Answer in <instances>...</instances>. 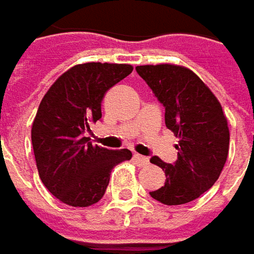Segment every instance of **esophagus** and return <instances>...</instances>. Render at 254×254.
<instances>
[{"label":"esophagus","mask_w":254,"mask_h":254,"mask_svg":"<svg viewBox=\"0 0 254 254\" xmlns=\"http://www.w3.org/2000/svg\"><path fill=\"white\" fill-rule=\"evenodd\" d=\"M133 158H135V160L138 162L139 166H148V165H149L148 158H145V156H142V155H138V153H135V155H133Z\"/></svg>","instance_id":"34e87169"}]
</instances>
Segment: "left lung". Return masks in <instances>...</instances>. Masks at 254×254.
I'll return each mask as SVG.
<instances>
[{
	"mask_svg": "<svg viewBox=\"0 0 254 254\" xmlns=\"http://www.w3.org/2000/svg\"><path fill=\"white\" fill-rule=\"evenodd\" d=\"M138 73L165 106V124L178 138V160L153 156L165 172V185L149 194L175 206L197 199L219 179L229 155V127L220 102L189 68L173 64L139 65Z\"/></svg>",
	"mask_w": 254,
	"mask_h": 254,
	"instance_id": "obj_1",
	"label": "left lung"
}]
</instances>
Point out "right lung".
Wrapping results in <instances>:
<instances>
[{
    "label": "right lung",
    "instance_id": "add662e5",
    "mask_svg": "<svg viewBox=\"0 0 254 254\" xmlns=\"http://www.w3.org/2000/svg\"><path fill=\"white\" fill-rule=\"evenodd\" d=\"M129 64L86 62L64 72L44 95L31 129L39 178L62 203L88 207L105 194L111 171L130 150L92 145L85 132L101 119L102 99L127 78Z\"/></svg>",
    "mask_w": 254,
    "mask_h": 254
}]
</instances>
